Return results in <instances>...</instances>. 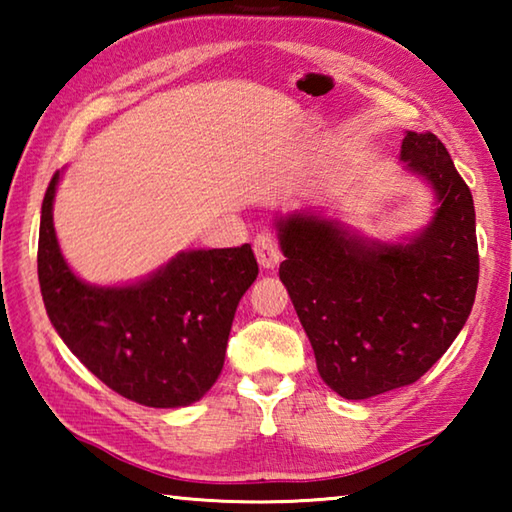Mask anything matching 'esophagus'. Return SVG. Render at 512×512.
Here are the masks:
<instances>
[{
  "mask_svg": "<svg viewBox=\"0 0 512 512\" xmlns=\"http://www.w3.org/2000/svg\"><path fill=\"white\" fill-rule=\"evenodd\" d=\"M253 250H255V257H257L259 266L266 268V271H273V268H275L277 264H280L282 255H280V246H277L275 237H271V235H259V237L255 239Z\"/></svg>",
  "mask_w": 512,
  "mask_h": 512,
  "instance_id": "esophagus-1",
  "label": "esophagus"
}]
</instances>
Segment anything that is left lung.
Instances as JSON below:
<instances>
[{
  "label": "left lung",
  "mask_w": 512,
  "mask_h": 512,
  "mask_svg": "<svg viewBox=\"0 0 512 512\" xmlns=\"http://www.w3.org/2000/svg\"><path fill=\"white\" fill-rule=\"evenodd\" d=\"M400 160L436 205L413 237L386 244L311 210L275 221L280 280L320 377L345 400L418 381L463 329L479 284L474 201L443 142L406 131Z\"/></svg>",
  "instance_id": "1"
}]
</instances>
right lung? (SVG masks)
<instances>
[{"instance_id": "right-lung-1", "label": "right lung", "mask_w": 512, "mask_h": 512, "mask_svg": "<svg viewBox=\"0 0 512 512\" xmlns=\"http://www.w3.org/2000/svg\"><path fill=\"white\" fill-rule=\"evenodd\" d=\"M54 173L42 201L38 280L47 316L76 359L126 400L178 409L219 379L232 318L257 259L239 248L183 250L144 280L121 287L83 282L54 230Z\"/></svg>"}]
</instances>
